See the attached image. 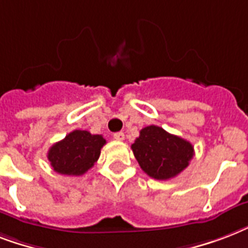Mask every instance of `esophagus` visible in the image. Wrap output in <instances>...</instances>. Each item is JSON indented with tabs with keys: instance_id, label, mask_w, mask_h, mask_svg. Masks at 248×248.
I'll list each match as a JSON object with an SVG mask.
<instances>
[{
	"instance_id": "obj_1",
	"label": "esophagus",
	"mask_w": 248,
	"mask_h": 248,
	"mask_svg": "<svg viewBox=\"0 0 248 248\" xmlns=\"http://www.w3.org/2000/svg\"><path fill=\"white\" fill-rule=\"evenodd\" d=\"M113 138L116 140H118V141H122V140H124V134L122 131L114 132V134H113Z\"/></svg>"
}]
</instances>
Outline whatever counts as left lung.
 I'll return each instance as SVG.
<instances>
[{
  "mask_svg": "<svg viewBox=\"0 0 248 248\" xmlns=\"http://www.w3.org/2000/svg\"><path fill=\"white\" fill-rule=\"evenodd\" d=\"M131 149L141 170L155 180H169L179 175L194 155L189 141L155 124L140 131Z\"/></svg>",
  "mask_w": 248,
  "mask_h": 248,
  "instance_id": "8db88e82",
  "label": "left lung"
}]
</instances>
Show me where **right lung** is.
I'll return each instance as SVG.
<instances>
[{
    "instance_id": "obj_1",
    "label": "right lung",
    "mask_w": 248,
    "mask_h": 248,
    "mask_svg": "<svg viewBox=\"0 0 248 248\" xmlns=\"http://www.w3.org/2000/svg\"><path fill=\"white\" fill-rule=\"evenodd\" d=\"M107 143L101 135L75 130L55 143L47 153L54 171L68 176H81L96 162L100 149Z\"/></svg>"
}]
</instances>
